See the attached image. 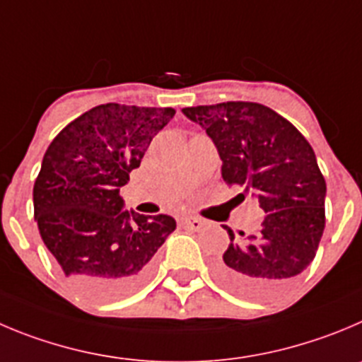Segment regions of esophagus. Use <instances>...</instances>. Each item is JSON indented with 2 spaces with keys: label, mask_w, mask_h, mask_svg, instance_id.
<instances>
[{
  "label": "esophagus",
  "mask_w": 362,
  "mask_h": 362,
  "mask_svg": "<svg viewBox=\"0 0 362 362\" xmlns=\"http://www.w3.org/2000/svg\"><path fill=\"white\" fill-rule=\"evenodd\" d=\"M182 225H184L185 228H191V230H200L205 225V221L204 219L197 218V216H185V218H182Z\"/></svg>",
  "instance_id": "1"
}]
</instances>
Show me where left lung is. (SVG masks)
<instances>
[{
    "instance_id": "1",
    "label": "left lung",
    "mask_w": 362,
    "mask_h": 362,
    "mask_svg": "<svg viewBox=\"0 0 362 362\" xmlns=\"http://www.w3.org/2000/svg\"><path fill=\"white\" fill-rule=\"evenodd\" d=\"M221 157L228 185H246L266 212L255 235L230 245L216 275L228 289L250 298L279 293L313 262L325 228L327 184L313 146L269 107L252 101L187 107Z\"/></svg>"
}]
</instances>
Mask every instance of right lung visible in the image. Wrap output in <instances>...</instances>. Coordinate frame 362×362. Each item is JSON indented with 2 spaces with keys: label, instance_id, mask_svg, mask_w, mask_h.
Instances as JSON below:
<instances>
[{
  "label": "right lung",
  "instance_id": "add662e5",
  "mask_svg": "<svg viewBox=\"0 0 362 362\" xmlns=\"http://www.w3.org/2000/svg\"><path fill=\"white\" fill-rule=\"evenodd\" d=\"M175 109L105 103L71 121L44 153L33 216L74 288L96 300L130 295L177 228L171 216L124 211L119 187Z\"/></svg>",
  "mask_w": 362,
  "mask_h": 362
}]
</instances>
